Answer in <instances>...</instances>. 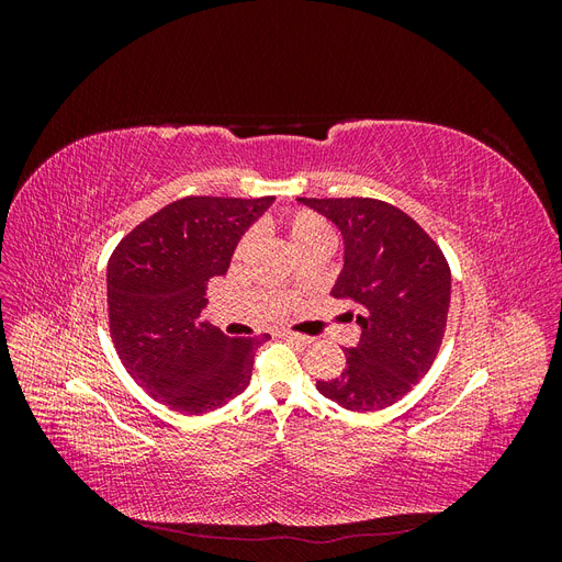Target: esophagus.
<instances>
[{
  "mask_svg": "<svg viewBox=\"0 0 562 562\" xmlns=\"http://www.w3.org/2000/svg\"><path fill=\"white\" fill-rule=\"evenodd\" d=\"M281 337L285 339V342H293V345H300V347L312 345V337H304V335H297V333H281Z\"/></svg>",
  "mask_w": 562,
  "mask_h": 562,
  "instance_id": "1",
  "label": "esophagus"
}]
</instances>
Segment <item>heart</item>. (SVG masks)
<instances>
[{
	"label": "heart",
	"mask_w": 562,
	"mask_h": 562,
	"mask_svg": "<svg viewBox=\"0 0 562 562\" xmlns=\"http://www.w3.org/2000/svg\"><path fill=\"white\" fill-rule=\"evenodd\" d=\"M285 232H288V239H291L293 250H302L310 246L330 248L333 244V227L312 211H293L285 217ZM248 248H250V236H244L239 246H236V258H241Z\"/></svg>",
	"instance_id": "obj_1"
}]
</instances>
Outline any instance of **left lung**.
<instances>
[{
	"mask_svg": "<svg viewBox=\"0 0 562 562\" xmlns=\"http://www.w3.org/2000/svg\"><path fill=\"white\" fill-rule=\"evenodd\" d=\"M339 229L345 265L333 295L361 314L359 345L345 349L342 375L316 382L353 413L394 405L427 375L450 310L446 255L411 215L378 199H297Z\"/></svg>",
	"mask_w": 562,
	"mask_h": 562,
	"instance_id": "8db88e82",
	"label": "left lung"
}]
</instances>
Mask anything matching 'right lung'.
Wrapping results in <instances>:
<instances>
[{
    "label": "right lung",
    "instance_id": "1",
    "mask_svg": "<svg viewBox=\"0 0 562 562\" xmlns=\"http://www.w3.org/2000/svg\"><path fill=\"white\" fill-rule=\"evenodd\" d=\"M274 196H187L135 227L108 265L110 333L128 375L171 411L203 415L239 396L262 339L206 321V285Z\"/></svg>",
    "mask_w": 562,
    "mask_h": 562
}]
</instances>
